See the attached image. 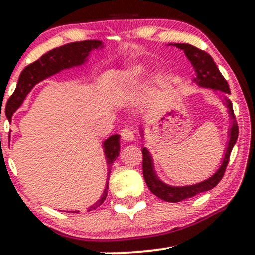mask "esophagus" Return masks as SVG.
<instances>
[{
	"instance_id": "esophagus-1",
	"label": "esophagus",
	"mask_w": 255,
	"mask_h": 255,
	"mask_svg": "<svg viewBox=\"0 0 255 255\" xmlns=\"http://www.w3.org/2000/svg\"><path fill=\"white\" fill-rule=\"evenodd\" d=\"M121 136L125 141H128V142L133 141L134 140V133L133 130L129 129V128H125V129L121 131Z\"/></svg>"
}]
</instances>
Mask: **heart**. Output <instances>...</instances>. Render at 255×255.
I'll list each match as a JSON object with an SVG mask.
<instances>
[{"mask_svg": "<svg viewBox=\"0 0 255 255\" xmlns=\"http://www.w3.org/2000/svg\"><path fill=\"white\" fill-rule=\"evenodd\" d=\"M146 75H147V71H146L144 66L134 64V66L126 67L125 69H122V71L119 73L118 77H116V91H118L119 93H121V95L128 93L134 86H136L140 81L144 80ZM154 81L160 84L163 81V77L160 74H156Z\"/></svg>", "mask_w": 255, "mask_h": 255, "instance_id": "b5f03b06", "label": "heart"}]
</instances>
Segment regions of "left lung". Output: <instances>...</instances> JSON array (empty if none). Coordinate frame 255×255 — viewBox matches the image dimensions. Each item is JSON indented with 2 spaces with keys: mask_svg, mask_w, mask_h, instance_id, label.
Returning a JSON list of instances; mask_svg holds the SVG:
<instances>
[{
  "mask_svg": "<svg viewBox=\"0 0 255 255\" xmlns=\"http://www.w3.org/2000/svg\"><path fill=\"white\" fill-rule=\"evenodd\" d=\"M171 45V44H169ZM176 48L181 49L184 51L187 58L191 61L193 67H194L195 73H197V78L193 79L195 84L200 87H207L213 91H221L224 93H230L229 85H228L227 80H225L222 73L219 72L218 67L216 66L215 61L210 56L207 52H205L200 49L195 48V46L191 45V44H172ZM225 104H227L228 113H229L231 122H230V129H229V141H228L227 148H225V153L222 160L221 166L218 170L209 177L207 180H204L203 182H199L195 184H191V186H182V187H175L169 186L160 181L156 175L153 168V160H152V156L150 152L146 147H142V172H144L145 182L147 184L148 189L153 193L156 197L164 201H169V203H178L182 201L184 199H188L194 197V195L203 193L206 191H210L213 187H216L219 183V181L223 177L225 169H227L228 163H229V157L233 150L234 145L236 144V140L239 136V126L235 120V115H234L233 104L227 97H224Z\"/></svg>",
  "mask_w": 255,
  "mask_h": 255,
  "instance_id": "1",
  "label": "left lung"
}]
</instances>
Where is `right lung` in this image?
I'll return each mask as SVG.
<instances>
[{
    "instance_id": "1",
    "label": "right lung",
    "mask_w": 255,
    "mask_h": 255,
    "mask_svg": "<svg viewBox=\"0 0 255 255\" xmlns=\"http://www.w3.org/2000/svg\"><path fill=\"white\" fill-rule=\"evenodd\" d=\"M99 48H103V43L101 40H84V42L69 43L66 44V45L52 49V50L44 54L40 58H38L37 61H34L33 63L25 67L24 71L20 74L19 80H17L15 91H14V93L10 96V98L7 102L9 121L14 111L19 109V107L25 101L28 92L33 89L34 85L44 80V79L63 71V69L81 66V64L86 62L90 52ZM103 147L105 159H107L108 164L107 183H105V188L102 197L98 199L97 203L90 206L87 209V211H92V210L97 209L98 206H101L104 203L105 198H107L108 188H109L108 184H109L111 165L115 162V159L119 157L120 153V135L115 134V135L108 137L103 142ZM73 212L77 213L79 211Z\"/></svg>"
}]
</instances>
